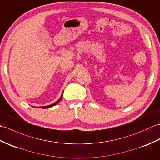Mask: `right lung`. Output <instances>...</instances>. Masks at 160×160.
Segmentation results:
<instances>
[{
  "instance_id": "1",
  "label": "right lung",
  "mask_w": 160,
  "mask_h": 160,
  "mask_svg": "<svg viewBox=\"0 0 160 160\" xmlns=\"http://www.w3.org/2000/svg\"><path fill=\"white\" fill-rule=\"evenodd\" d=\"M62 96H63V92H62V95H61V96H60V99L58 100H57L56 102H54V103H53V104H50V105H48V106H44V107H38L39 108H50V107H53V106H55V105H56L61 100V99H62Z\"/></svg>"
}]
</instances>
